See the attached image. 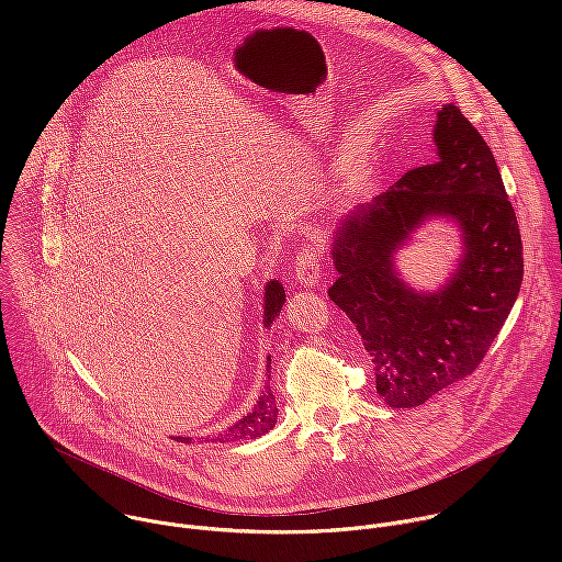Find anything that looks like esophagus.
<instances>
[{"label":"esophagus","mask_w":562,"mask_h":562,"mask_svg":"<svg viewBox=\"0 0 562 562\" xmlns=\"http://www.w3.org/2000/svg\"><path fill=\"white\" fill-rule=\"evenodd\" d=\"M319 276H323V258H319L313 245H304L295 262V278L304 286H315Z\"/></svg>","instance_id":"obj_1"}]
</instances>
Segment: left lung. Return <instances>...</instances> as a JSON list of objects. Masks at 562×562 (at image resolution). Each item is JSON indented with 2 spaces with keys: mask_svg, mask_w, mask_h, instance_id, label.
I'll return each instance as SVG.
<instances>
[{
  "mask_svg": "<svg viewBox=\"0 0 562 562\" xmlns=\"http://www.w3.org/2000/svg\"><path fill=\"white\" fill-rule=\"evenodd\" d=\"M434 139V162L342 220L331 254L340 278L329 297L356 325L393 409L418 407L471 375L522 282L520 228L492 148L453 104L438 111ZM429 214L461 226L465 256L442 292L420 296L398 282L392 254Z\"/></svg>",
  "mask_w": 562,
  "mask_h": 562,
  "instance_id": "1",
  "label": "left lung"
}]
</instances>
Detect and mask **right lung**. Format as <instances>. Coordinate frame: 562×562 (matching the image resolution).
<instances>
[{
	"mask_svg": "<svg viewBox=\"0 0 562 562\" xmlns=\"http://www.w3.org/2000/svg\"><path fill=\"white\" fill-rule=\"evenodd\" d=\"M284 289L278 280L269 282L267 286V295H265V327H271V323L276 319V315L282 311L284 304ZM271 364V358H269ZM278 420V405H276V395L271 393V389H267V393L260 395L258 405L251 414H247L243 420L235 423L226 434L217 436L220 442H228V440H245V438H260L265 436L269 429L276 427ZM184 442H189V438H180Z\"/></svg>",
	"mask_w": 562,
	"mask_h": 562,
	"instance_id": "right-lung-1",
	"label": "right lung"
}]
</instances>
